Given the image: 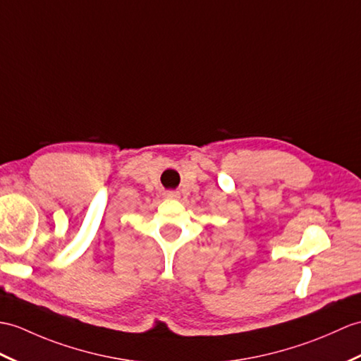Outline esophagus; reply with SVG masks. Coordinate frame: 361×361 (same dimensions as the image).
Returning <instances> with one entry per match:
<instances>
[{"label":"esophagus","mask_w":361,"mask_h":361,"mask_svg":"<svg viewBox=\"0 0 361 361\" xmlns=\"http://www.w3.org/2000/svg\"><path fill=\"white\" fill-rule=\"evenodd\" d=\"M164 197L166 198H180V194L177 190H166L164 192Z\"/></svg>","instance_id":"34e87169"}]
</instances>
